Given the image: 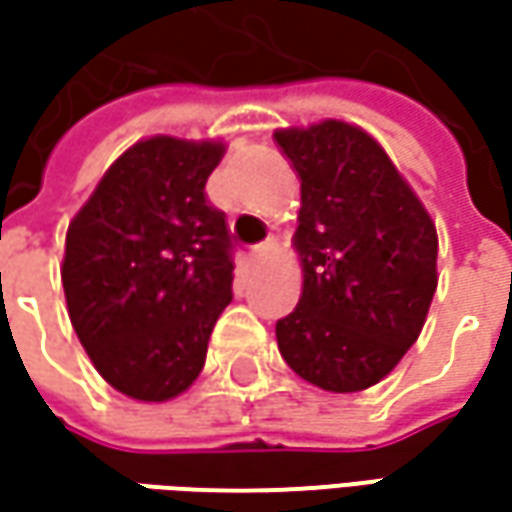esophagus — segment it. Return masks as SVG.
Returning <instances> with one entry per match:
<instances>
[{
	"instance_id": "esophagus-1",
	"label": "esophagus",
	"mask_w": 512,
	"mask_h": 512,
	"mask_svg": "<svg viewBox=\"0 0 512 512\" xmlns=\"http://www.w3.org/2000/svg\"><path fill=\"white\" fill-rule=\"evenodd\" d=\"M279 253V239L276 236H270L267 242H262V245L253 247V259H259V262H267V259H273Z\"/></svg>"
}]
</instances>
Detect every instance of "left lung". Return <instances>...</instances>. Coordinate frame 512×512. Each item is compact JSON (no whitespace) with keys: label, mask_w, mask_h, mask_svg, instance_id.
I'll return each mask as SVG.
<instances>
[{"label":"left lung","mask_w":512,"mask_h":512,"mask_svg":"<svg viewBox=\"0 0 512 512\" xmlns=\"http://www.w3.org/2000/svg\"><path fill=\"white\" fill-rule=\"evenodd\" d=\"M302 182V299L276 322L282 359L327 393L379 384L422 333L439 236L367 130L339 119L273 133Z\"/></svg>","instance_id":"obj_1"}]
</instances>
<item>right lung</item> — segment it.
<instances>
[{
    "label": "right lung",
    "instance_id": "1",
    "mask_svg": "<svg viewBox=\"0 0 512 512\" xmlns=\"http://www.w3.org/2000/svg\"><path fill=\"white\" fill-rule=\"evenodd\" d=\"M222 156L213 139H142L70 219V325L99 376L136 402H168L196 382L233 299L225 213L205 193Z\"/></svg>",
    "mask_w": 512,
    "mask_h": 512
}]
</instances>
